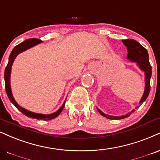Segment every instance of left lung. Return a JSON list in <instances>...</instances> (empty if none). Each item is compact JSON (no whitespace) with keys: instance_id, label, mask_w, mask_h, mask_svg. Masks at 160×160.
<instances>
[{"instance_id":"1","label":"left lung","mask_w":160,"mask_h":160,"mask_svg":"<svg viewBox=\"0 0 160 160\" xmlns=\"http://www.w3.org/2000/svg\"><path fill=\"white\" fill-rule=\"evenodd\" d=\"M122 42L124 43V45L128 48V53L127 59H129L130 62H136L138 66L139 67V68L145 72V92H144V95L142 96L141 101L139 102V103H142L146 99H147L148 95H149L150 89H151V78L152 74V68L149 62V56H148L147 50H146L143 46L140 45L138 42H136V40L129 38V39L122 40ZM137 107H136V108H137ZM97 109L98 111L99 112L100 114L103 115V116L106 117L107 118L115 119V120H119V119L127 118V117L130 116V115L132 114V112L134 111L133 109V110L130 112H129L128 114L124 115H122V116H112V115L104 114V113L100 110L98 108H97Z\"/></svg>"}]
</instances>
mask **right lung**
<instances>
[{
  "mask_svg": "<svg viewBox=\"0 0 160 160\" xmlns=\"http://www.w3.org/2000/svg\"><path fill=\"white\" fill-rule=\"evenodd\" d=\"M41 42H42V40L38 39V38H30V39L25 40L24 42H23L22 43L19 44V45H16L14 48H13L12 52H11L10 55H9L8 64H7V67H6L5 72H4L5 89H6V92H7V96H8L9 101L12 102L13 104H14L15 107H16L19 111L22 112L23 114H24L26 116L30 117V118H36V119H38V120L48 121V120H51V119L56 118V117H57L59 114H60L62 110L65 107V101L64 102V103L62 104V106L58 110L55 112L51 113V114L44 115V114H39V113L32 112L28 111L27 110V109H24L23 107H20V106L17 103V102L15 101L14 98H13L12 96V91H11V86H10L11 68H12V65L13 64V62H14L15 57H16L19 53H22V52L26 51V50L30 48L33 47V46L41 43Z\"/></svg>",
  "mask_w": 160,
  "mask_h": 160,
  "instance_id": "right-lung-1",
  "label": "right lung"
}]
</instances>
